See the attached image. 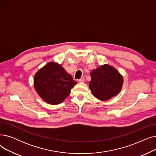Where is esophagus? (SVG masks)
<instances>
[{
  "label": "esophagus",
  "mask_w": 156,
  "mask_h": 156,
  "mask_svg": "<svg viewBox=\"0 0 156 156\" xmlns=\"http://www.w3.org/2000/svg\"><path fill=\"white\" fill-rule=\"evenodd\" d=\"M78 80H79V82H80V83H84L85 79H84V77H82V78H80V79H79Z\"/></svg>",
  "instance_id": "esophagus-1"
}]
</instances>
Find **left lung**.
<instances>
[{"label":"left lung","instance_id":"1","mask_svg":"<svg viewBox=\"0 0 156 156\" xmlns=\"http://www.w3.org/2000/svg\"><path fill=\"white\" fill-rule=\"evenodd\" d=\"M89 83L94 97L107 101L117 95L123 84V77L114 67L108 64L101 65L91 71Z\"/></svg>","mask_w":156,"mask_h":156}]
</instances>
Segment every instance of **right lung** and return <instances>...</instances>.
Returning a JSON list of instances; mask_svg holds the SVG:
<instances>
[{
    "instance_id": "1",
    "label": "right lung",
    "mask_w": 156,
    "mask_h": 156,
    "mask_svg": "<svg viewBox=\"0 0 156 156\" xmlns=\"http://www.w3.org/2000/svg\"><path fill=\"white\" fill-rule=\"evenodd\" d=\"M34 87L41 98L51 105L62 103L77 83L61 65L49 62L34 76Z\"/></svg>"
}]
</instances>
